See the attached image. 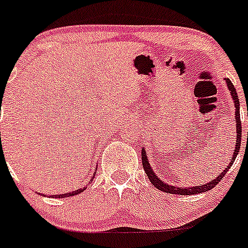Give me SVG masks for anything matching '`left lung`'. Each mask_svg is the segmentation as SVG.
I'll use <instances>...</instances> for the list:
<instances>
[{
  "instance_id": "8db88e82",
  "label": "left lung",
  "mask_w": 248,
  "mask_h": 248,
  "mask_svg": "<svg viewBox=\"0 0 248 248\" xmlns=\"http://www.w3.org/2000/svg\"><path fill=\"white\" fill-rule=\"evenodd\" d=\"M226 81H227L228 90H230V91H231V95H232V98H233L234 105H235V121H236V145H235V149H234V150H233L234 153H233V156H232V161L230 162V164H228L227 168H226V169L223 170V172H221L219 177H217V178H215V180H213L212 182L206 183V185L199 186V187H188V188L174 187V186L167 185V183H164L163 181L161 180V178H158V177L156 176V174L153 171V169H151L150 164H149L148 157L145 156L144 148H142L143 169H144L146 176L149 177L150 182L153 183V185L155 186L157 189H159V190H161V191H164V193H169V194H178V195H191V194H200V193H204V191H208L212 188H214L215 186H217V183H219L220 181L222 180L223 176H225V175H226V172H227L228 170H230V168L232 167V163H233V162L235 161L236 155H238V153H239V151H240V145H241L240 103H239V98H238V94H236V90H235V87H234V85L232 84V81L230 80V79H226ZM247 137H248V136H247Z\"/></svg>"
}]
</instances>
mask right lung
I'll return each mask as SVG.
<instances>
[{"label":"right lung","mask_w":248,"mask_h":248,"mask_svg":"<svg viewBox=\"0 0 248 248\" xmlns=\"http://www.w3.org/2000/svg\"><path fill=\"white\" fill-rule=\"evenodd\" d=\"M1 103H2V100H1ZM1 149H2V145H1ZM93 177H94V176H93ZM93 177L91 178V181H93ZM86 188H87V187H84L82 189H78V190H76V191H71V193L61 194V195H52V198H57V199H60V198H68V196H73V195H77V194L82 193V191H84ZM44 196H46V195H45V194H44Z\"/></svg>","instance_id":"1"}]
</instances>
